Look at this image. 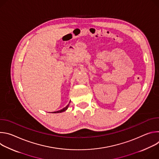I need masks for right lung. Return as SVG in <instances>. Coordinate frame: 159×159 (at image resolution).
I'll list each match as a JSON object with an SVG mask.
<instances>
[{"mask_svg": "<svg viewBox=\"0 0 159 159\" xmlns=\"http://www.w3.org/2000/svg\"><path fill=\"white\" fill-rule=\"evenodd\" d=\"M69 104H68L66 107H65L64 108H63L62 109H61V110H59V111H55V112H53L52 113H60V112H64V111H65L67 109H68V107H69Z\"/></svg>", "mask_w": 159, "mask_h": 159, "instance_id": "1", "label": "right lung"}]
</instances>
